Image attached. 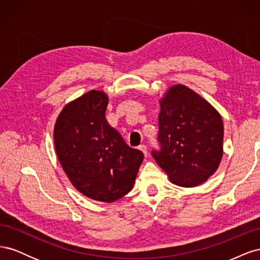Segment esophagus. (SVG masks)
<instances>
[{
    "label": "esophagus",
    "instance_id": "34e87169",
    "mask_svg": "<svg viewBox=\"0 0 260 260\" xmlns=\"http://www.w3.org/2000/svg\"><path fill=\"white\" fill-rule=\"evenodd\" d=\"M139 149L144 154V156L147 155V147H146V145H144V144L140 145V146H139Z\"/></svg>",
    "mask_w": 260,
    "mask_h": 260
}]
</instances>
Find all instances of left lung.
Listing matches in <instances>:
<instances>
[{
    "mask_svg": "<svg viewBox=\"0 0 260 260\" xmlns=\"http://www.w3.org/2000/svg\"><path fill=\"white\" fill-rule=\"evenodd\" d=\"M160 152L152 155L179 186H198L218 169L223 155L221 115L199 93L174 84L159 99Z\"/></svg>",
    "mask_w": 260,
    "mask_h": 260,
    "instance_id": "1",
    "label": "left lung"
}]
</instances>
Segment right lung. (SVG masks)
I'll list each match as a JSON object with an SVG mask.
<instances>
[{"instance_id":"add662e5","label":"right lung","mask_w":260,"mask_h":260,"mask_svg":"<svg viewBox=\"0 0 260 260\" xmlns=\"http://www.w3.org/2000/svg\"><path fill=\"white\" fill-rule=\"evenodd\" d=\"M107 94L101 90L67 103L54 125V145L78 191L91 200L113 203L132 190L144 156L107 122Z\"/></svg>"}]
</instances>
